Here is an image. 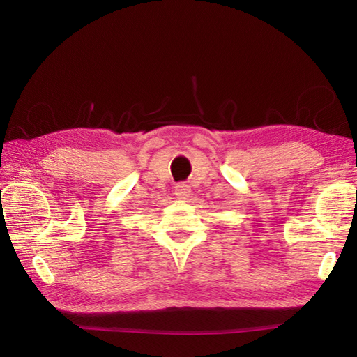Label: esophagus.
<instances>
[{
    "instance_id": "obj_1",
    "label": "esophagus",
    "mask_w": 357,
    "mask_h": 357,
    "mask_svg": "<svg viewBox=\"0 0 357 357\" xmlns=\"http://www.w3.org/2000/svg\"><path fill=\"white\" fill-rule=\"evenodd\" d=\"M174 195H176L178 199H185L190 195V187L183 183L176 184V187H174Z\"/></svg>"
}]
</instances>
